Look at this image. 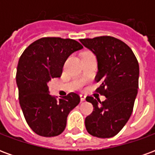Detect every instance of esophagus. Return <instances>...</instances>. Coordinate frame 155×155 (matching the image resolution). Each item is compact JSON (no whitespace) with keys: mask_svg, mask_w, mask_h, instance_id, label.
Segmentation results:
<instances>
[{"mask_svg":"<svg viewBox=\"0 0 155 155\" xmlns=\"http://www.w3.org/2000/svg\"><path fill=\"white\" fill-rule=\"evenodd\" d=\"M80 96H81V101H82V102L85 101V99H86V96H85V95H84V94H81Z\"/></svg>","mask_w":155,"mask_h":155,"instance_id":"obj_1","label":"esophagus"}]
</instances>
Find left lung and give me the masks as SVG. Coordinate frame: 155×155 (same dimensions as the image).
<instances>
[{
  "mask_svg": "<svg viewBox=\"0 0 155 155\" xmlns=\"http://www.w3.org/2000/svg\"><path fill=\"white\" fill-rule=\"evenodd\" d=\"M84 47L97 59V92L106 97L103 102L87 96L94 110L85 118L88 133L98 138L116 135L128 122L138 93L140 67L132 50L112 36L81 39Z\"/></svg>",
  "mask_w": 155,
  "mask_h": 155,
  "instance_id": "8db88e82",
  "label": "left lung"
}]
</instances>
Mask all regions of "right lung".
I'll return each mask as SVG.
<instances>
[{
    "label": "right lung",
    "mask_w": 155,
    "mask_h": 155,
    "mask_svg": "<svg viewBox=\"0 0 155 155\" xmlns=\"http://www.w3.org/2000/svg\"><path fill=\"white\" fill-rule=\"evenodd\" d=\"M82 48L74 40L44 37L30 45L20 57L16 72L20 105L29 126L41 136L61 134L68 114L81 101L75 93L57 100L50 94L48 84L61 77L67 58Z\"/></svg>",
    "instance_id": "1"
}]
</instances>
